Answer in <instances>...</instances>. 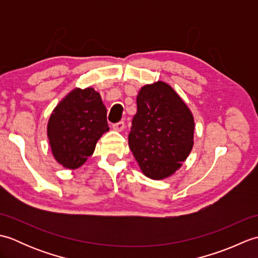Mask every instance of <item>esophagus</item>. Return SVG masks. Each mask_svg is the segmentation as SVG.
Segmentation results:
<instances>
[{
    "label": "esophagus",
    "mask_w": 258,
    "mask_h": 258,
    "mask_svg": "<svg viewBox=\"0 0 258 258\" xmlns=\"http://www.w3.org/2000/svg\"><path fill=\"white\" fill-rule=\"evenodd\" d=\"M124 127H125V124H124L123 120H120V122L113 125V130L116 131V132H122V131L124 130Z\"/></svg>",
    "instance_id": "obj_1"
}]
</instances>
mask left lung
I'll return each mask as SVG.
<instances>
[{
    "instance_id": "1",
    "label": "left lung",
    "mask_w": 258,
    "mask_h": 258,
    "mask_svg": "<svg viewBox=\"0 0 258 258\" xmlns=\"http://www.w3.org/2000/svg\"><path fill=\"white\" fill-rule=\"evenodd\" d=\"M128 146L142 173L167 178L182 167L194 145V117L171 85L157 81L141 87Z\"/></svg>"
}]
</instances>
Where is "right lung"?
Instances as JSON below:
<instances>
[{"label":"right lung","instance_id":"1","mask_svg":"<svg viewBox=\"0 0 258 258\" xmlns=\"http://www.w3.org/2000/svg\"><path fill=\"white\" fill-rule=\"evenodd\" d=\"M109 130L106 107L93 87L71 91L53 109L47 122V139L58 164L76 169L87 161L97 141Z\"/></svg>","mask_w":258,"mask_h":258}]
</instances>
